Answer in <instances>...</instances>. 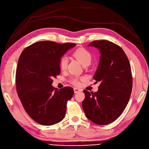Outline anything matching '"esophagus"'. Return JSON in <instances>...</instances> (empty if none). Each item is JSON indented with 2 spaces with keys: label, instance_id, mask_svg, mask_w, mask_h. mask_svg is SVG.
Wrapping results in <instances>:
<instances>
[{
  "label": "esophagus",
  "instance_id": "obj_1",
  "mask_svg": "<svg viewBox=\"0 0 149 149\" xmlns=\"http://www.w3.org/2000/svg\"><path fill=\"white\" fill-rule=\"evenodd\" d=\"M74 93H79V92L81 91V90H80V89L77 88H75L74 89Z\"/></svg>",
  "mask_w": 149,
  "mask_h": 149
}]
</instances>
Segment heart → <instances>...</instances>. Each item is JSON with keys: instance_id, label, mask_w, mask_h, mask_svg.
I'll use <instances>...</instances> for the list:
<instances>
[{"instance_id": "heart-1", "label": "heart", "mask_w": 149, "mask_h": 149, "mask_svg": "<svg viewBox=\"0 0 149 149\" xmlns=\"http://www.w3.org/2000/svg\"><path fill=\"white\" fill-rule=\"evenodd\" d=\"M73 56L84 66L90 64L92 60V56L91 53L87 49L82 47L77 49L74 52ZM68 59L67 57L64 56L61 58L59 61V66L60 68L62 70L66 69L68 67ZM72 82L75 85H79L80 84L79 80L77 78L74 79Z\"/></svg>"}]
</instances>
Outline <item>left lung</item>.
<instances>
[{"label": "left lung", "mask_w": 149, "mask_h": 149, "mask_svg": "<svg viewBox=\"0 0 149 149\" xmlns=\"http://www.w3.org/2000/svg\"><path fill=\"white\" fill-rule=\"evenodd\" d=\"M88 47H94L100 52L93 79L101 84L97 92L84 91L82 107L92 122L106 125L120 116L130 100L133 87L131 66L123 49L112 42L95 40Z\"/></svg>", "instance_id": "left-lung-1"}]
</instances>
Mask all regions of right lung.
Masks as SVG:
<instances>
[{
  "label": "right lung",
  "mask_w": 149,
  "mask_h": 149,
  "mask_svg": "<svg viewBox=\"0 0 149 149\" xmlns=\"http://www.w3.org/2000/svg\"><path fill=\"white\" fill-rule=\"evenodd\" d=\"M76 45L41 41L32 44L21 53L16 72V91L29 116L42 125L50 126L65 117L67 102L72 97V88L57 89L52 85L60 74L59 61Z\"/></svg>",
  "instance_id": "1"
}]
</instances>
